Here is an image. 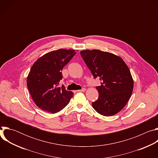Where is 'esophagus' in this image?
Listing matches in <instances>:
<instances>
[{
    "label": "esophagus",
    "instance_id": "obj_1",
    "mask_svg": "<svg viewBox=\"0 0 158 158\" xmlns=\"http://www.w3.org/2000/svg\"><path fill=\"white\" fill-rule=\"evenodd\" d=\"M77 92H85V88H82L81 90H77Z\"/></svg>",
    "mask_w": 158,
    "mask_h": 158
}]
</instances>
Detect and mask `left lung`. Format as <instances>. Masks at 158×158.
<instances>
[{"label": "left lung", "instance_id": "8db88e82", "mask_svg": "<svg viewBox=\"0 0 158 158\" xmlns=\"http://www.w3.org/2000/svg\"><path fill=\"white\" fill-rule=\"evenodd\" d=\"M94 79L101 85L96 86L98 99L92 102L93 108L104 116H113L121 110L132 93L134 82L124 61L119 56L100 50L80 52Z\"/></svg>", "mask_w": 158, "mask_h": 158}]
</instances>
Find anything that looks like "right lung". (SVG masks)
Here are the masks:
<instances>
[{
  "label": "right lung",
  "instance_id": "right-lung-1",
  "mask_svg": "<svg viewBox=\"0 0 158 158\" xmlns=\"http://www.w3.org/2000/svg\"><path fill=\"white\" fill-rule=\"evenodd\" d=\"M76 54L74 50L60 49L49 52L39 58L32 66L27 79L31 96L40 109L56 113L69 104L73 96L64 85L62 70Z\"/></svg>",
  "mask_w": 158,
  "mask_h": 158
}]
</instances>
